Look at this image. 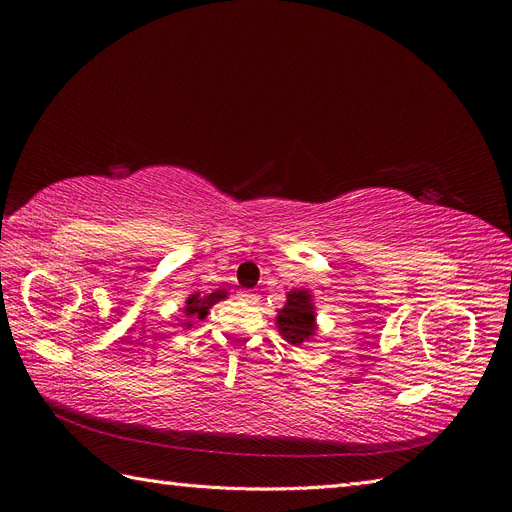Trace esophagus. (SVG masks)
<instances>
[{"instance_id":"esophagus-1","label":"esophagus","mask_w":512,"mask_h":512,"mask_svg":"<svg viewBox=\"0 0 512 512\" xmlns=\"http://www.w3.org/2000/svg\"><path fill=\"white\" fill-rule=\"evenodd\" d=\"M239 299L243 303H250V305H256L260 301V294L258 292H250V290H241L239 292Z\"/></svg>"}]
</instances>
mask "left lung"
I'll list each match as a JSON object with an SVG mask.
<instances>
[{"label": "left lung", "instance_id": "obj_1", "mask_svg": "<svg viewBox=\"0 0 512 512\" xmlns=\"http://www.w3.org/2000/svg\"><path fill=\"white\" fill-rule=\"evenodd\" d=\"M277 331L292 346H303L318 333L314 294L307 288H294L286 294L284 307L277 309Z\"/></svg>", "mask_w": 512, "mask_h": 512}]
</instances>
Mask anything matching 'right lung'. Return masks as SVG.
I'll use <instances>...</instances> for the list:
<instances>
[{
  "instance_id": "1",
  "label": "right lung",
  "mask_w": 512,
  "mask_h": 512,
  "mask_svg": "<svg viewBox=\"0 0 512 512\" xmlns=\"http://www.w3.org/2000/svg\"><path fill=\"white\" fill-rule=\"evenodd\" d=\"M228 299V292L226 290H215V292H209V294H203V292H192L188 294V299H185L183 303V322L181 327L183 329H192V320H205L209 309L215 305Z\"/></svg>"
}]
</instances>
